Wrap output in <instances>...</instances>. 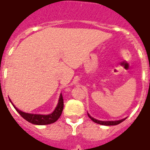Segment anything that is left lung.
I'll return each instance as SVG.
<instances>
[{
  "instance_id": "left-lung-1",
  "label": "left lung",
  "mask_w": 150,
  "mask_h": 150,
  "mask_svg": "<svg viewBox=\"0 0 150 150\" xmlns=\"http://www.w3.org/2000/svg\"><path fill=\"white\" fill-rule=\"evenodd\" d=\"M88 116L89 118L91 119L92 121L95 122V123H98V124L102 125H118L120 123H121L122 121H125V119H121V120H119V121H99V120H97V119L93 118L91 116L89 115L88 113Z\"/></svg>"
}]
</instances>
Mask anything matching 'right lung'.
<instances>
[{
	"mask_svg": "<svg viewBox=\"0 0 150 150\" xmlns=\"http://www.w3.org/2000/svg\"><path fill=\"white\" fill-rule=\"evenodd\" d=\"M13 104V103H12ZM13 105L15 108V110H17V112H19V114L23 118L25 119L26 121H29L32 124L34 125H49L54 123L55 121L58 120V118L61 117L63 111V108H64V100H63V97L62 95H60L59 98L58 104L56 107L54 111L50 113V114H47V115H42V114H33V113H28V112H25L18 110L17 107L13 104Z\"/></svg>",
	"mask_w": 150,
	"mask_h": 150,
	"instance_id": "add662e5",
	"label": "right lung"
}]
</instances>
